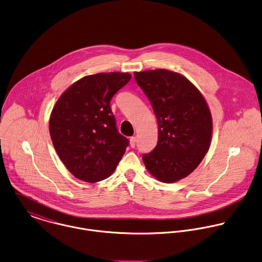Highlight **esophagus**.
I'll list each match as a JSON object with an SVG mask.
<instances>
[{
  "label": "esophagus",
  "mask_w": 262,
  "mask_h": 262,
  "mask_svg": "<svg viewBox=\"0 0 262 262\" xmlns=\"http://www.w3.org/2000/svg\"><path fill=\"white\" fill-rule=\"evenodd\" d=\"M129 143H130V147L132 148H135L136 147V144H137V138L136 137H132L129 139Z\"/></svg>",
  "instance_id": "obj_1"
}]
</instances>
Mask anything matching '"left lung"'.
<instances>
[{
    "instance_id": "left-lung-1",
    "label": "left lung",
    "mask_w": 262,
    "mask_h": 262,
    "mask_svg": "<svg viewBox=\"0 0 262 262\" xmlns=\"http://www.w3.org/2000/svg\"><path fill=\"white\" fill-rule=\"evenodd\" d=\"M134 75L158 121L157 145L143 155V161L160 182H178L196 169L209 149V107L199 90L180 73L155 69Z\"/></svg>"
}]
</instances>
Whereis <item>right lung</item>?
<instances>
[{"label":"right lung","instance_id":"obj_1","mask_svg":"<svg viewBox=\"0 0 262 262\" xmlns=\"http://www.w3.org/2000/svg\"><path fill=\"white\" fill-rule=\"evenodd\" d=\"M132 78L129 73L88 75L58 99L50 117L54 148L77 179L97 183L109 178L121 160L128 140L120 135L110 107L113 96Z\"/></svg>","mask_w":262,"mask_h":262}]
</instances>
